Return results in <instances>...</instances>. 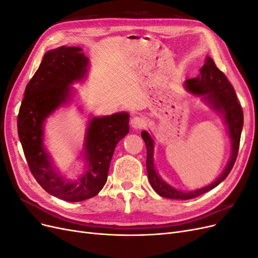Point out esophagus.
I'll return each instance as SVG.
<instances>
[{"label": "esophagus", "mask_w": 258, "mask_h": 258, "mask_svg": "<svg viewBox=\"0 0 258 258\" xmlns=\"http://www.w3.org/2000/svg\"><path fill=\"white\" fill-rule=\"evenodd\" d=\"M130 122H131L132 128H135V129H141V128L144 127V124H145V121L141 118V117H139V116L134 117Z\"/></svg>", "instance_id": "esophagus-1"}]
</instances>
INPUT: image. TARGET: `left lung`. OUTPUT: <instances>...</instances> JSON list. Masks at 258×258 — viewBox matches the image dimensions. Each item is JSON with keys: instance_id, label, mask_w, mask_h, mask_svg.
Here are the masks:
<instances>
[{"instance_id": "1", "label": "left lung", "mask_w": 258, "mask_h": 258, "mask_svg": "<svg viewBox=\"0 0 258 258\" xmlns=\"http://www.w3.org/2000/svg\"><path fill=\"white\" fill-rule=\"evenodd\" d=\"M185 87L192 95L202 96L205 102H207L214 111L223 115V119L227 124L229 132L231 153L227 166H226L223 173L216 178V181L196 190L182 191L166 183L157 173L154 165V140L147 131L143 130L141 136L147 150V176L152 187L161 197L179 200L196 198L200 195L213 189L227 177L237 159L241 131L242 127H243V111H242V107L238 102L235 89H233L226 75L221 70L217 69L212 58L207 57L205 64L200 69V74L195 79L187 80L185 82Z\"/></svg>"}]
</instances>
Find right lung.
Returning a JSON list of instances; mask_svg holds the SVG:
<instances>
[{
    "label": "right lung",
    "mask_w": 258,
    "mask_h": 258,
    "mask_svg": "<svg viewBox=\"0 0 258 258\" xmlns=\"http://www.w3.org/2000/svg\"><path fill=\"white\" fill-rule=\"evenodd\" d=\"M80 47H66L45 53L28 83L19 108L17 127L31 173L43 188L59 199L77 202L92 198L106 183L114 150L129 132V114L93 117L86 130L83 156L85 172L75 181L62 177L53 168L44 147V122L71 99L74 82L87 74L89 60Z\"/></svg>",
    "instance_id": "right-lung-1"
}]
</instances>
